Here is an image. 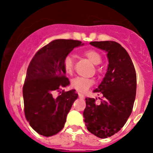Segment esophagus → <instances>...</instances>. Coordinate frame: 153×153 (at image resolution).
Masks as SVG:
<instances>
[{
  "label": "esophagus",
  "instance_id": "obj_1",
  "mask_svg": "<svg viewBox=\"0 0 153 153\" xmlns=\"http://www.w3.org/2000/svg\"><path fill=\"white\" fill-rule=\"evenodd\" d=\"M79 98H81V99H83V98H84V95L82 94L79 93Z\"/></svg>",
  "mask_w": 153,
  "mask_h": 153
}]
</instances>
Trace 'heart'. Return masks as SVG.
<instances>
[{
  "label": "heart",
  "mask_w": 153,
  "mask_h": 153,
  "mask_svg": "<svg viewBox=\"0 0 153 153\" xmlns=\"http://www.w3.org/2000/svg\"><path fill=\"white\" fill-rule=\"evenodd\" d=\"M84 55L91 60V62L94 65L100 64L102 62V55L94 50H87L84 51ZM74 67V61L73 58L71 55L65 56L62 60V69L67 74H71ZM94 83L93 79L82 77H76L71 82V87L80 93H83L91 87Z\"/></svg>",
  "instance_id": "heart-1"
}]
</instances>
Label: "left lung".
Instances as JSON below:
<instances>
[{"instance_id":"obj_1","label":"left lung","mask_w":153,"mask_h":153,"mask_svg":"<svg viewBox=\"0 0 153 153\" xmlns=\"http://www.w3.org/2000/svg\"><path fill=\"white\" fill-rule=\"evenodd\" d=\"M91 45L107 53V71L94 93L103 98L99 105L86 98L84 122L89 132L99 138L114 135L128 120L133 110L137 91V75L130 56L121 44L114 41H94Z\"/></svg>"}]
</instances>
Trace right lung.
I'll return each instance as SVG.
<instances>
[{
    "label": "right lung",
    "instance_id": "1",
    "mask_svg": "<svg viewBox=\"0 0 153 153\" xmlns=\"http://www.w3.org/2000/svg\"><path fill=\"white\" fill-rule=\"evenodd\" d=\"M82 45L79 40L55 39L37 51L27 67L23 87L25 114L31 127L40 135L51 137L62 130L79 97L75 90L62 91L57 98L52 94L70 85L62 60L73 49Z\"/></svg>",
    "mask_w": 153,
    "mask_h": 153
}]
</instances>
